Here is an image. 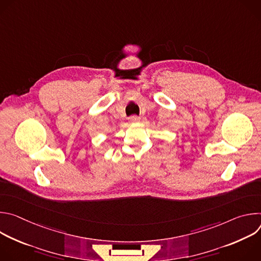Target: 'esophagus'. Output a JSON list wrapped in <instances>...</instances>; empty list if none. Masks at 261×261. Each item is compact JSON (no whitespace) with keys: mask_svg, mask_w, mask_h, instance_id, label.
<instances>
[{"mask_svg":"<svg viewBox=\"0 0 261 261\" xmlns=\"http://www.w3.org/2000/svg\"><path fill=\"white\" fill-rule=\"evenodd\" d=\"M129 121H130L131 123H138V122L140 121V118L137 117V116H133V117H131V118L129 119Z\"/></svg>","mask_w":261,"mask_h":261,"instance_id":"esophagus-1","label":"esophagus"}]
</instances>
